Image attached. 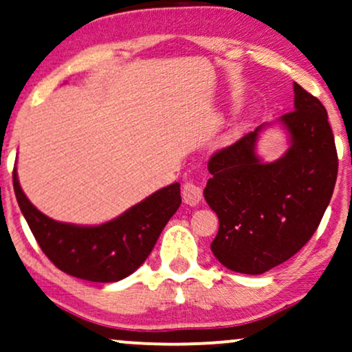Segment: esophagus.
<instances>
[{
    "label": "esophagus",
    "mask_w": 352,
    "mask_h": 352,
    "mask_svg": "<svg viewBox=\"0 0 352 352\" xmlns=\"http://www.w3.org/2000/svg\"><path fill=\"white\" fill-rule=\"evenodd\" d=\"M182 200H184V204L194 207V205H197L202 200V189L195 186L194 182H186L182 186Z\"/></svg>",
    "instance_id": "34e87169"
}]
</instances>
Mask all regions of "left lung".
Here are the masks:
<instances>
[{"instance_id":"1","label":"left lung","mask_w":352,"mask_h":352,"mask_svg":"<svg viewBox=\"0 0 352 352\" xmlns=\"http://www.w3.org/2000/svg\"><path fill=\"white\" fill-rule=\"evenodd\" d=\"M280 122L289 148L276 162L263 163L255 153L263 126L208 160L204 195L220 220L210 249L232 272L260 275L298 254L335 189L338 153L320 100L294 82V109Z\"/></svg>"}]
</instances>
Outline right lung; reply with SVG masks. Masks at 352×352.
<instances>
[{
    "mask_svg": "<svg viewBox=\"0 0 352 352\" xmlns=\"http://www.w3.org/2000/svg\"><path fill=\"white\" fill-rule=\"evenodd\" d=\"M12 184L32 234L53 265L67 275L95 283L120 281L134 273L181 205V186L175 182L115 220L98 226H77L54 221L36 210L22 192L16 168Z\"/></svg>",
    "mask_w": 352,
    "mask_h": 352,
    "instance_id": "right-lung-1",
    "label": "right lung"
}]
</instances>
